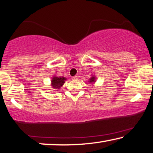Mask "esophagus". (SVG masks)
<instances>
[{
	"label": "esophagus",
	"mask_w": 153,
	"mask_h": 153,
	"mask_svg": "<svg viewBox=\"0 0 153 153\" xmlns=\"http://www.w3.org/2000/svg\"><path fill=\"white\" fill-rule=\"evenodd\" d=\"M72 79V80H75V81H76L77 79H78V76H73Z\"/></svg>",
	"instance_id": "34e87169"
}]
</instances>
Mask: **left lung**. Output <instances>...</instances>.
Listing matches in <instances>:
<instances>
[{"mask_svg":"<svg viewBox=\"0 0 153 153\" xmlns=\"http://www.w3.org/2000/svg\"><path fill=\"white\" fill-rule=\"evenodd\" d=\"M96 79H96V76H95V75H92L91 78L89 79L88 82L90 83H91L92 85H93V84H94V83L96 82Z\"/></svg>","mask_w":153,"mask_h":153,"instance_id":"1","label":"left lung"}]
</instances>
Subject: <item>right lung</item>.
I'll return each instance as SVG.
<instances>
[{
  "label": "right lung",
  "mask_w": 153,
  "mask_h": 153,
  "mask_svg": "<svg viewBox=\"0 0 153 153\" xmlns=\"http://www.w3.org/2000/svg\"><path fill=\"white\" fill-rule=\"evenodd\" d=\"M66 80L67 78L65 77L53 76L51 80V86L54 89V91H58L65 83Z\"/></svg>",
  "instance_id": "right-lung-1"
}]
</instances>
